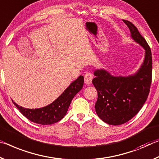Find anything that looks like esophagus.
I'll return each mask as SVG.
<instances>
[{
  "mask_svg": "<svg viewBox=\"0 0 159 159\" xmlns=\"http://www.w3.org/2000/svg\"><path fill=\"white\" fill-rule=\"evenodd\" d=\"M84 82L86 83V84H90L92 82L93 76V75L91 73V72H87V73L84 75Z\"/></svg>",
  "mask_w": 159,
  "mask_h": 159,
  "instance_id": "esophagus-1",
  "label": "esophagus"
}]
</instances>
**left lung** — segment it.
Segmentation results:
<instances>
[{
  "label": "left lung",
  "mask_w": 159,
  "mask_h": 159,
  "mask_svg": "<svg viewBox=\"0 0 159 159\" xmlns=\"http://www.w3.org/2000/svg\"><path fill=\"white\" fill-rule=\"evenodd\" d=\"M131 36L145 49L142 66L136 74L113 77L104 70L94 72L92 83L97 90L96 112L103 122L113 125L127 123L138 113L149 96L152 79V56L149 44L132 22L123 20Z\"/></svg>",
  "instance_id": "8db88e82"
}]
</instances>
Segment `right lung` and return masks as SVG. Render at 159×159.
I'll return each mask as SVG.
<instances>
[{
    "label": "right lung",
    "mask_w": 159,
    "mask_h": 159,
    "mask_svg": "<svg viewBox=\"0 0 159 159\" xmlns=\"http://www.w3.org/2000/svg\"><path fill=\"white\" fill-rule=\"evenodd\" d=\"M83 84L84 77L80 75L75 81L70 84L56 100L43 108L29 109L19 106L13 101L12 102L22 115L33 123L40 125H51L60 121L66 115L72 98L82 89Z\"/></svg>",
    "instance_id": "obj_1"
}]
</instances>
